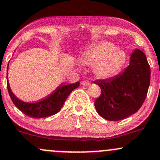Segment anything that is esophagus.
Segmentation results:
<instances>
[{"label": "esophagus", "mask_w": 160, "mask_h": 160, "mask_svg": "<svg viewBox=\"0 0 160 160\" xmlns=\"http://www.w3.org/2000/svg\"><path fill=\"white\" fill-rule=\"evenodd\" d=\"M81 84L83 85V86H89L90 84V82L89 80H83V81L81 82Z\"/></svg>", "instance_id": "1"}]
</instances>
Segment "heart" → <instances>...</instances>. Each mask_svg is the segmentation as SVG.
<instances>
[{
    "mask_svg": "<svg viewBox=\"0 0 160 160\" xmlns=\"http://www.w3.org/2000/svg\"><path fill=\"white\" fill-rule=\"evenodd\" d=\"M125 59V53L110 42H100L88 46L84 50L82 61L85 64L93 65L98 77L106 78L117 72Z\"/></svg>",
    "mask_w": 160,
    "mask_h": 160,
    "instance_id": "1",
    "label": "heart"
}]
</instances>
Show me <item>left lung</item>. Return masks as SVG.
<instances>
[{"mask_svg":"<svg viewBox=\"0 0 160 160\" xmlns=\"http://www.w3.org/2000/svg\"><path fill=\"white\" fill-rule=\"evenodd\" d=\"M150 74L146 55L136 49L131 55L129 65L121 73L108 80L93 81L101 89V96L94 102L99 115L106 120L119 121L137 112L146 100Z\"/></svg>","mask_w":160,"mask_h":160,"instance_id":"obj_1","label":"left lung"}]
</instances>
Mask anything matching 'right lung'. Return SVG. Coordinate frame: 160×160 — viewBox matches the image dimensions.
Masks as SVG:
<instances>
[{"mask_svg":"<svg viewBox=\"0 0 160 160\" xmlns=\"http://www.w3.org/2000/svg\"><path fill=\"white\" fill-rule=\"evenodd\" d=\"M7 86L11 101L19 110L31 118H40L49 117L59 112L70 93L80 86V82H76L75 83L67 85L61 84L49 96L35 103L25 102L18 99L11 91L8 77Z\"/></svg>","mask_w":160,"mask_h":160,"instance_id":"add662e5","label":"right lung"}]
</instances>
